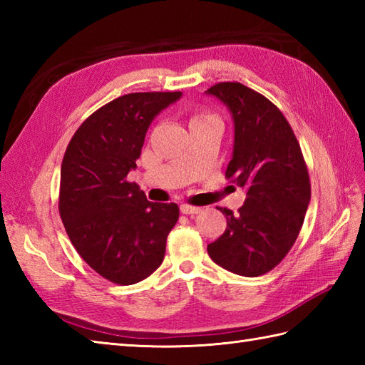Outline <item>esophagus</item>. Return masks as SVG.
I'll use <instances>...</instances> for the list:
<instances>
[{
	"label": "esophagus",
	"mask_w": 365,
	"mask_h": 365,
	"mask_svg": "<svg viewBox=\"0 0 365 365\" xmlns=\"http://www.w3.org/2000/svg\"><path fill=\"white\" fill-rule=\"evenodd\" d=\"M180 212L183 215H197V213L202 212V208L195 207V205H190V204H182L180 205Z\"/></svg>",
	"instance_id": "obj_1"
}]
</instances>
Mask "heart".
<instances>
[{
  "mask_svg": "<svg viewBox=\"0 0 365 365\" xmlns=\"http://www.w3.org/2000/svg\"><path fill=\"white\" fill-rule=\"evenodd\" d=\"M204 118H213V115H210V114H199V115H196L195 119H204Z\"/></svg>",
  "mask_w": 365,
  "mask_h": 365,
  "instance_id": "b5f03b06",
  "label": "heart"
}]
</instances>
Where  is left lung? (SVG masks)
Returning <instances> with one entry per match:
<instances>
[{"label":"left lung","instance_id":"1","mask_svg":"<svg viewBox=\"0 0 365 365\" xmlns=\"http://www.w3.org/2000/svg\"><path fill=\"white\" fill-rule=\"evenodd\" d=\"M229 108L235 136L226 177L246 188V200L227 227L207 246L215 263L232 273H268L297 242L304 221L311 182L301 147L277 106L242 83H218L205 91Z\"/></svg>","mask_w":365,"mask_h":365}]
</instances>
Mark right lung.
I'll return each mask as SVG.
<instances>
[{
  "label": "right lung",
  "mask_w": 365,
  "mask_h": 365,
  "mask_svg": "<svg viewBox=\"0 0 365 365\" xmlns=\"http://www.w3.org/2000/svg\"><path fill=\"white\" fill-rule=\"evenodd\" d=\"M182 92H135L98 108L75 131L61 166L59 215L75 250L108 281L131 285L157 269L177 204L149 202L127 175L152 120Z\"/></svg>",
  "instance_id": "1"
}]
</instances>
